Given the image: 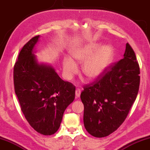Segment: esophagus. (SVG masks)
<instances>
[{
    "label": "esophagus",
    "instance_id": "esophagus-1",
    "mask_svg": "<svg viewBox=\"0 0 150 150\" xmlns=\"http://www.w3.org/2000/svg\"><path fill=\"white\" fill-rule=\"evenodd\" d=\"M81 92V89H76V90H75V96H76V97H80Z\"/></svg>",
    "mask_w": 150,
    "mask_h": 150
}]
</instances>
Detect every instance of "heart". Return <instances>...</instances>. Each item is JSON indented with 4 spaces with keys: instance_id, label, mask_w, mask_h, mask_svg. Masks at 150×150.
<instances>
[{
    "instance_id": "heart-1",
    "label": "heart",
    "mask_w": 150,
    "mask_h": 150,
    "mask_svg": "<svg viewBox=\"0 0 150 150\" xmlns=\"http://www.w3.org/2000/svg\"><path fill=\"white\" fill-rule=\"evenodd\" d=\"M100 45L97 44L89 45L73 51L71 53L73 60L71 57L64 59L63 72L66 79H72L77 71V65L74 60L80 63L84 62L82 72L89 79H94L100 75L112 61L113 49L110 46H105L98 51Z\"/></svg>"
}]
</instances>
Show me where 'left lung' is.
Segmentation results:
<instances>
[{
  "mask_svg": "<svg viewBox=\"0 0 150 150\" xmlns=\"http://www.w3.org/2000/svg\"><path fill=\"white\" fill-rule=\"evenodd\" d=\"M139 66L135 52L126 44L123 58L107 67L81 93L83 122L96 137L112 134L124 122L136 99L140 83Z\"/></svg>",
  "mask_w": 150,
  "mask_h": 150,
  "instance_id": "obj_1",
  "label": "left lung"
}]
</instances>
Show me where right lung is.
I'll list each match as a JSON object with an SVG mask.
<instances>
[{
	"label": "right lung",
	"mask_w": 150,
	"mask_h": 150,
	"mask_svg": "<svg viewBox=\"0 0 150 150\" xmlns=\"http://www.w3.org/2000/svg\"><path fill=\"white\" fill-rule=\"evenodd\" d=\"M39 35L24 45L14 65L15 91L21 111L38 133L54 134L65 109L75 99V87L59 77L51 67L39 65L33 53Z\"/></svg>",
	"instance_id": "add662e5"
}]
</instances>
